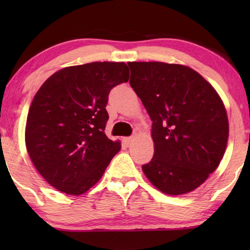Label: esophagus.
I'll return each instance as SVG.
<instances>
[{"label": "esophagus", "instance_id": "esophagus-1", "mask_svg": "<svg viewBox=\"0 0 250 250\" xmlns=\"http://www.w3.org/2000/svg\"><path fill=\"white\" fill-rule=\"evenodd\" d=\"M133 140V136H128V138H124V143L125 145H129V143L132 142Z\"/></svg>", "mask_w": 250, "mask_h": 250}]
</instances>
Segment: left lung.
Returning <instances> with one entry per match:
<instances>
[{
  "label": "left lung",
  "instance_id": "8db88e82",
  "mask_svg": "<svg viewBox=\"0 0 250 250\" xmlns=\"http://www.w3.org/2000/svg\"><path fill=\"white\" fill-rule=\"evenodd\" d=\"M129 84L152 121L155 153L142 166L157 189L179 196L197 189L220 165L229 121L215 88L196 70L165 62H129Z\"/></svg>",
  "mask_w": 250,
  "mask_h": 250
}]
</instances>
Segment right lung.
Listing matches in <instances>:
<instances>
[{
    "label": "right lung",
    "instance_id": "add662e5",
    "mask_svg": "<svg viewBox=\"0 0 250 250\" xmlns=\"http://www.w3.org/2000/svg\"><path fill=\"white\" fill-rule=\"evenodd\" d=\"M129 78L124 62L67 67L47 78L30 104L26 146L34 166L57 190H90L121 150L104 133L112 87Z\"/></svg>",
    "mask_w": 250,
    "mask_h": 250
}]
</instances>
